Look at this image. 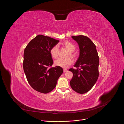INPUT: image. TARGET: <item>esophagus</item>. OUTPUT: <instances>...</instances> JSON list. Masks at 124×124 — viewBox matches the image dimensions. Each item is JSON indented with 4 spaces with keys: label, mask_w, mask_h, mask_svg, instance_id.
Wrapping results in <instances>:
<instances>
[{
    "label": "esophagus",
    "mask_w": 124,
    "mask_h": 124,
    "mask_svg": "<svg viewBox=\"0 0 124 124\" xmlns=\"http://www.w3.org/2000/svg\"><path fill=\"white\" fill-rule=\"evenodd\" d=\"M68 70H67V69H63V72H64V73H66V72H68Z\"/></svg>",
    "instance_id": "34e87169"
}]
</instances>
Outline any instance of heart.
I'll return each mask as SVG.
<instances>
[{"instance_id": "heart-1", "label": "heart", "mask_w": 124, "mask_h": 124, "mask_svg": "<svg viewBox=\"0 0 124 124\" xmlns=\"http://www.w3.org/2000/svg\"><path fill=\"white\" fill-rule=\"evenodd\" d=\"M63 45L70 51L68 56L70 55V57H74L75 55L73 52H74L76 49L75 46L70 41H65L63 43ZM50 54L53 58L56 59L57 58L59 55V47L57 45H54L50 49ZM73 62V61L72 59L70 57H67L66 58H60L55 61L54 64L57 66H59L62 68H67L70 64H72Z\"/></svg>"}]
</instances>
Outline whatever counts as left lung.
Here are the masks:
<instances>
[{
	"label": "left lung",
	"instance_id": "left-lung-1",
	"mask_svg": "<svg viewBox=\"0 0 124 124\" xmlns=\"http://www.w3.org/2000/svg\"><path fill=\"white\" fill-rule=\"evenodd\" d=\"M78 44L79 56L74 67L69 70L73 74L70 83L72 89L84 94L93 87L99 77V57L96 47L88 37L83 35L72 36Z\"/></svg>",
	"mask_w": 124,
	"mask_h": 124
}]
</instances>
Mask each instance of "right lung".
<instances>
[{
	"label": "right lung",
	"instance_id": "obj_1",
	"mask_svg": "<svg viewBox=\"0 0 124 124\" xmlns=\"http://www.w3.org/2000/svg\"><path fill=\"white\" fill-rule=\"evenodd\" d=\"M59 42L39 35L31 40L24 49V72L30 85L39 92L46 94L54 90L63 72L61 67H51L54 61L50 49Z\"/></svg>",
	"mask_w": 124,
	"mask_h": 124
}]
</instances>
